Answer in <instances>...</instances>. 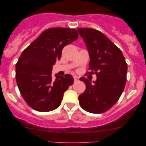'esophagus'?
Masks as SVG:
<instances>
[{"instance_id":"34e87169","label":"esophagus","mask_w":146,"mask_h":146,"mask_svg":"<svg viewBox=\"0 0 146 146\" xmlns=\"http://www.w3.org/2000/svg\"><path fill=\"white\" fill-rule=\"evenodd\" d=\"M79 80V77H77V76H74V82H77Z\"/></svg>"}]
</instances>
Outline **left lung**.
Masks as SVG:
<instances>
[{"instance_id":"left-lung-1","label":"left lung","mask_w":146,"mask_h":146,"mask_svg":"<svg viewBox=\"0 0 146 146\" xmlns=\"http://www.w3.org/2000/svg\"><path fill=\"white\" fill-rule=\"evenodd\" d=\"M90 56L88 74L97 77L94 83L80 78L86 89L78 99L81 108L91 113L108 111L118 102L126 82L127 64L123 53L102 32L93 28H77Z\"/></svg>"}]
</instances>
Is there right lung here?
I'll list each match as a JSON object with an SVG mask.
<instances>
[{"instance_id": "1", "label": "right lung", "mask_w": 146, "mask_h": 146, "mask_svg": "<svg viewBox=\"0 0 146 146\" xmlns=\"http://www.w3.org/2000/svg\"><path fill=\"white\" fill-rule=\"evenodd\" d=\"M77 38L75 29L49 28L23 50L16 64V81L22 96L33 110L49 112L60 106L74 79L71 74H55L53 80L52 66L60 59L63 48Z\"/></svg>"}]
</instances>
